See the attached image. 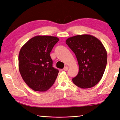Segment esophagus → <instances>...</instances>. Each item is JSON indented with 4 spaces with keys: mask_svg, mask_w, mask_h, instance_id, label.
<instances>
[{
    "mask_svg": "<svg viewBox=\"0 0 120 120\" xmlns=\"http://www.w3.org/2000/svg\"><path fill=\"white\" fill-rule=\"evenodd\" d=\"M68 69V66H65V67L64 68V70L65 71H67Z\"/></svg>",
    "mask_w": 120,
    "mask_h": 120,
    "instance_id": "1",
    "label": "esophagus"
}]
</instances>
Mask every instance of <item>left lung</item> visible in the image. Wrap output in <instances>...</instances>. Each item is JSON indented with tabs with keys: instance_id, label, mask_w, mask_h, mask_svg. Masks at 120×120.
Here are the masks:
<instances>
[{
	"instance_id": "1",
	"label": "left lung",
	"mask_w": 120,
	"mask_h": 120,
	"mask_svg": "<svg viewBox=\"0 0 120 120\" xmlns=\"http://www.w3.org/2000/svg\"><path fill=\"white\" fill-rule=\"evenodd\" d=\"M66 43L75 54L79 66L73 83L83 89L95 86L102 78L107 65V53L102 43L90 34L68 38Z\"/></svg>"
}]
</instances>
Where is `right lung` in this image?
<instances>
[{"instance_id":"1","label":"right lung","mask_w":120,"mask_h":120,"mask_svg":"<svg viewBox=\"0 0 120 120\" xmlns=\"http://www.w3.org/2000/svg\"><path fill=\"white\" fill-rule=\"evenodd\" d=\"M59 39L49 35H37L21 48L19 70L27 85L34 91L45 92L52 86L59 71L52 66L50 53Z\"/></svg>"}]
</instances>
